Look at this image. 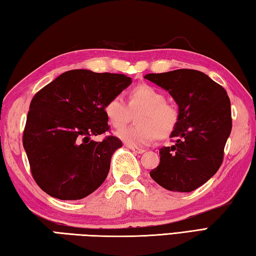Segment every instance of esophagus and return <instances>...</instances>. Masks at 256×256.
<instances>
[{"instance_id":"obj_1","label":"esophagus","mask_w":256,"mask_h":256,"mask_svg":"<svg viewBox=\"0 0 256 256\" xmlns=\"http://www.w3.org/2000/svg\"><path fill=\"white\" fill-rule=\"evenodd\" d=\"M126 146H127L129 149H132V150L134 152H136V154H142V152H144V149H142V148L134 147V146H129V144H126Z\"/></svg>"}]
</instances>
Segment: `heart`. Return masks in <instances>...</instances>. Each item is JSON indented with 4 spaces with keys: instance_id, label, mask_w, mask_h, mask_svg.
Listing matches in <instances>:
<instances>
[{
    "instance_id": "obj_1",
    "label": "heart",
    "mask_w": 256,
    "mask_h": 256,
    "mask_svg": "<svg viewBox=\"0 0 256 256\" xmlns=\"http://www.w3.org/2000/svg\"><path fill=\"white\" fill-rule=\"evenodd\" d=\"M104 112L110 126L122 128L137 112L136 126L122 128L117 137L129 146H147L155 138H167L175 132L180 119V110L176 104L167 101L166 94L155 86L140 84L128 94V104L120 96L110 98Z\"/></svg>"
}]
</instances>
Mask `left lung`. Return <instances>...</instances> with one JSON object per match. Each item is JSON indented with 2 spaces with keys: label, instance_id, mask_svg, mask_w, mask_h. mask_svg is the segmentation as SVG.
<instances>
[{
  "label": "left lung",
  "instance_id": "left-lung-1",
  "mask_svg": "<svg viewBox=\"0 0 256 256\" xmlns=\"http://www.w3.org/2000/svg\"><path fill=\"white\" fill-rule=\"evenodd\" d=\"M167 90L180 110L170 137L162 147L160 162L150 172L157 184L172 192L195 190L218 170L232 130L230 101L226 90L203 72L178 69L144 76Z\"/></svg>",
  "mask_w": 256,
  "mask_h": 256
}]
</instances>
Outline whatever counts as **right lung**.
<instances>
[{
	"mask_svg": "<svg viewBox=\"0 0 256 256\" xmlns=\"http://www.w3.org/2000/svg\"><path fill=\"white\" fill-rule=\"evenodd\" d=\"M132 84L119 74L70 70L38 91L30 104L23 147L38 186L62 200L90 195L102 184L119 138L91 136L109 132L107 101Z\"/></svg>",
	"mask_w": 256,
	"mask_h": 256,
	"instance_id": "right-lung-1",
	"label": "right lung"
}]
</instances>
